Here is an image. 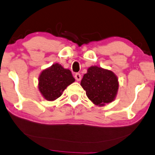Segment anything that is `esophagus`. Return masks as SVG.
Here are the masks:
<instances>
[{"label": "esophagus", "instance_id": "1", "mask_svg": "<svg viewBox=\"0 0 155 155\" xmlns=\"http://www.w3.org/2000/svg\"><path fill=\"white\" fill-rule=\"evenodd\" d=\"M74 78H75L76 81H80L81 80V78H82V77H81V74H79V73H76V74H74Z\"/></svg>", "mask_w": 155, "mask_h": 155}]
</instances>
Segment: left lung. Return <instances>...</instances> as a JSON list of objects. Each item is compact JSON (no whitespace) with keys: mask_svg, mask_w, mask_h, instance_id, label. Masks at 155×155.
I'll list each match as a JSON object with an SVG mask.
<instances>
[{"mask_svg":"<svg viewBox=\"0 0 155 155\" xmlns=\"http://www.w3.org/2000/svg\"><path fill=\"white\" fill-rule=\"evenodd\" d=\"M88 98L96 106H104L115 99L119 83L113 71L98 67L90 66L81 82Z\"/></svg>","mask_w":155,"mask_h":155,"instance_id":"left-lung-1","label":"left lung"}]
</instances>
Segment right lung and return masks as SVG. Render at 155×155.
<instances>
[{"instance_id":"add662e5","label":"right lung","mask_w":155,"mask_h":155,"mask_svg":"<svg viewBox=\"0 0 155 155\" xmlns=\"http://www.w3.org/2000/svg\"><path fill=\"white\" fill-rule=\"evenodd\" d=\"M69 69L54 64L44 69L38 78V89L45 99L52 101L61 97L68 86L74 82Z\"/></svg>"}]
</instances>
